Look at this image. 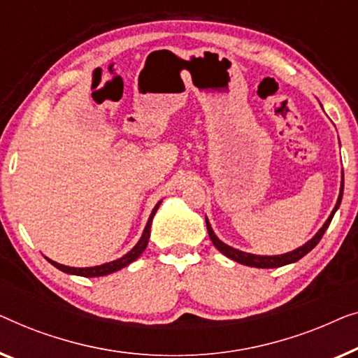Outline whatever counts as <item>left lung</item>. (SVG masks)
<instances>
[{"label": "left lung", "mask_w": 358, "mask_h": 358, "mask_svg": "<svg viewBox=\"0 0 358 358\" xmlns=\"http://www.w3.org/2000/svg\"><path fill=\"white\" fill-rule=\"evenodd\" d=\"M342 193H344V173H342V183H341V189H339V198H337V203L334 206V209H332L331 215L326 220L323 227L318 230V234H316L313 238L306 241L303 246H300V248H296L294 251H290V253H285V255H278V256H259V255H251V253H245V251H240V250H235L231 248V246L225 245L224 241H220L217 236H215L213 227H210L209 220L206 219V225H208V234H209V238L213 241L215 248H217L220 253L227 256V258L236 261V263L240 264H245V266H251V268H280V266H285V264H290V263H295V261H299L303 258L306 253H310L311 250L315 248L316 245L320 243V240L323 238L326 229L329 227L332 217H334L336 210L339 209L341 206V201H342Z\"/></svg>", "instance_id": "left-lung-1"}]
</instances>
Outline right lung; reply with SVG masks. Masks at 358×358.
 <instances>
[{
	"label": "right lung",
	"instance_id": "obj_1",
	"mask_svg": "<svg viewBox=\"0 0 358 358\" xmlns=\"http://www.w3.org/2000/svg\"><path fill=\"white\" fill-rule=\"evenodd\" d=\"M162 201H159L157 204H155V208L152 209V213L149 215V220L148 224H145V229L143 231V236H141L138 243L134 245V248L128 251L127 255L122 256L120 259H115L112 263H105V264H100V266H94V268H69V266H64V264H59V263H55V261L48 259V263H52L55 268H58L59 271H63V273L66 274H74V275H83V278H100V275H107V274H112V273H117V271L127 268L128 264L133 263L141 256V253L145 250V246L149 243V236H150V225H152V219L155 213H157L159 206Z\"/></svg>",
	"mask_w": 358,
	"mask_h": 358
}]
</instances>
